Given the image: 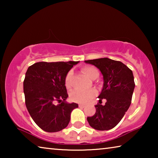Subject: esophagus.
I'll use <instances>...</instances> for the list:
<instances>
[{"instance_id":"esophagus-1","label":"esophagus","mask_w":158,"mask_h":158,"mask_svg":"<svg viewBox=\"0 0 158 158\" xmlns=\"http://www.w3.org/2000/svg\"><path fill=\"white\" fill-rule=\"evenodd\" d=\"M85 105H84V104H79V107H84Z\"/></svg>"}]
</instances>
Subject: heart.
I'll use <instances>...</instances> for the list:
<instances>
[{"mask_svg":"<svg viewBox=\"0 0 158 158\" xmlns=\"http://www.w3.org/2000/svg\"><path fill=\"white\" fill-rule=\"evenodd\" d=\"M83 71L89 77L90 79H93L95 77H98L99 72L95 67L93 66H84L83 68ZM72 76V72H69L67 74L65 79V84L67 88L70 85V78ZM96 95V90L94 89L90 90H81L76 89L70 93L71 100L76 102L85 103L89 102Z\"/></svg>","mask_w":158,"mask_h":158,"instance_id":"1","label":"heart"}]
</instances>
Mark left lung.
<instances>
[{"label": "left lung", "mask_w": 158, "mask_h": 158, "mask_svg": "<svg viewBox=\"0 0 158 158\" xmlns=\"http://www.w3.org/2000/svg\"><path fill=\"white\" fill-rule=\"evenodd\" d=\"M98 68L103 76L102 90L99 95L96 112L87 121L90 127L97 130H109L121 121L129 109L135 84L132 71L120 61L108 58L85 60ZM107 100L105 106L101 100Z\"/></svg>", "instance_id": "obj_1"}]
</instances>
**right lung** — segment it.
<instances>
[{
  "instance_id": "right-lung-1",
  "label": "right lung",
  "mask_w": 158,
  "mask_h": 158,
  "mask_svg": "<svg viewBox=\"0 0 158 158\" xmlns=\"http://www.w3.org/2000/svg\"><path fill=\"white\" fill-rule=\"evenodd\" d=\"M79 61L38 62L29 67L23 81L26 106L34 122L45 132L65 128L78 104L66 102L68 95L65 79ZM60 103L55 105V102Z\"/></svg>"
}]
</instances>
